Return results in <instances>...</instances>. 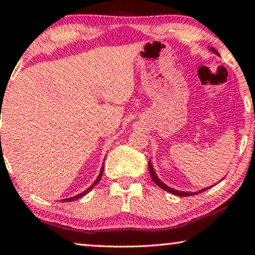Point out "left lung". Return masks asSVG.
Listing matches in <instances>:
<instances>
[{
  "label": "left lung",
  "instance_id": "1",
  "mask_svg": "<svg viewBox=\"0 0 255 255\" xmlns=\"http://www.w3.org/2000/svg\"><path fill=\"white\" fill-rule=\"evenodd\" d=\"M210 50L214 52V53H216V54H218V52L215 50L214 47H210ZM219 55V54H218ZM148 169H149V174H151V177H152V180L154 181V183L156 184V186H159L160 188H162L163 190H166V191H168V193H170V194H174V195H177V196H182V197H186V196H193V195H196V194H198V193H202V191H204L205 189H203V190H200V191H197V193H187V191H180V190H175V189H172V188H169L168 186H166L165 183L163 182H161V181H160L159 179H158V176H156V174H155V172H154V169H153V167H152V163L148 161Z\"/></svg>",
  "mask_w": 255,
  "mask_h": 255
}]
</instances>
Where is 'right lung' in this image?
Wrapping results in <instances>:
<instances>
[{
	"label": "right lung",
	"mask_w": 255,
	"mask_h": 255,
	"mask_svg": "<svg viewBox=\"0 0 255 255\" xmlns=\"http://www.w3.org/2000/svg\"><path fill=\"white\" fill-rule=\"evenodd\" d=\"M103 166H104V165H103ZM103 166H102V168H101L100 175H99V176H97V179L95 180V182H94V183L92 184V186H90V187L88 188V189H86L85 191H83V193H81V194H79V195H76V196H74V197H71V198H66V200H61V201H62V202H65V201H66V202H72V201H75V200H78V198H80V197L85 196V195H86V194H88V193H89V191L93 189V188H94V186H96V184L100 182L101 177H102V174H103V169H104V167H103Z\"/></svg>",
	"instance_id": "right-lung-1"
}]
</instances>
